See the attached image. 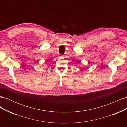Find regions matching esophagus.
<instances>
[{
  "instance_id": "esophagus-1",
  "label": "esophagus",
  "mask_w": 127,
  "mask_h": 127,
  "mask_svg": "<svg viewBox=\"0 0 127 127\" xmlns=\"http://www.w3.org/2000/svg\"><path fill=\"white\" fill-rule=\"evenodd\" d=\"M61 57H64V56H63H63H61Z\"/></svg>"
}]
</instances>
